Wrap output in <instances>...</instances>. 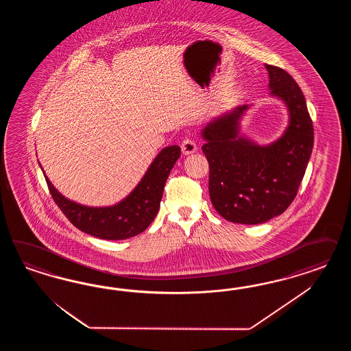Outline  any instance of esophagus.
Segmentation results:
<instances>
[{
  "label": "esophagus",
  "instance_id": "34e87169",
  "mask_svg": "<svg viewBox=\"0 0 351 351\" xmlns=\"http://www.w3.org/2000/svg\"><path fill=\"white\" fill-rule=\"evenodd\" d=\"M181 150H182V154L189 156V154L195 153L197 144H195L194 140H191V138H185V140L181 143Z\"/></svg>",
  "mask_w": 351,
  "mask_h": 351
}]
</instances>
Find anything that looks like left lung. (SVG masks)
<instances>
[{
  "mask_svg": "<svg viewBox=\"0 0 351 351\" xmlns=\"http://www.w3.org/2000/svg\"><path fill=\"white\" fill-rule=\"evenodd\" d=\"M265 68L270 95L287 106L288 126L280 138L258 145L241 135L247 104L213 118L202 130L211 202L232 223L256 225L285 213L298 194L313 152L314 128L301 88L285 69L269 64Z\"/></svg>",
  "mask_w": 351,
  "mask_h": 351,
  "instance_id": "obj_1",
  "label": "left lung"
}]
</instances>
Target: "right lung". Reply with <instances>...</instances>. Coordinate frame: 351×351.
<instances>
[{
	"label": "right lung",
	"mask_w": 351,
	"mask_h": 351,
	"mask_svg": "<svg viewBox=\"0 0 351 351\" xmlns=\"http://www.w3.org/2000/svg\"><path fill=\"white\" fill-rule=\"evenodd\" d=\"M180 154L179 145L162 149L136 188L125 199L108 207H88L71 201L43 175L53 201L75 228L100 239L121 241L143 233L154 220L165 184Z\"/></svg>",
	"instance_id": "1"
}]
</instances>
